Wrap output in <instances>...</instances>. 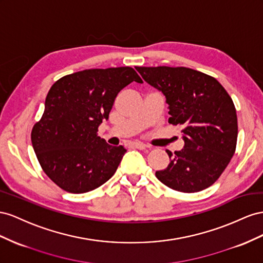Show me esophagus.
<instances>
[{"label": "esophagus", "instance_id": "1", "mask_svg": "<svg viewBox=\"0 0 263 263\" xmlns=\"http://www.w3.org/2000/svg\"><path fill=\"white\" fill-rule=\"evenodd\" d=\"M132 146L133 147H136V148H138V149H145L147 146H146V144H144V143H142V142H139V141H137V142H133L132 143Z\"/></svg>", "mask_w": 263, "mask_h": 263}]
</instances>
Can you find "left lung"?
<instances>
[{
  "label": "left lung",
  "mask_w": 263,
  "mask_h": 263,
  "mask_svg": "<svg viewBox=\"0 0 263 263\" xmlns=\"http://www.w3.org/2000/svg\"><path fill=\"white\" fill-rule=\"evenodd\" d=\"M148 85L163 92L168 122L182 125L184 147L170 156L155 176L172 190L196 193L219 178L236 151L235 104L219 81L186 67H136Z\"/></svg>",
  "instance_id": "8db88e82"
}]
</instances>
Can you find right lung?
Returning a JSON list of instances; mask_svg holds the SVG:
<instances>
[{"instance_id": "right-lung-1", "label": "right lung", "mask_w": 263, "mask_h": 263, "mask_svg": "<svg viewBox=\"0 0 263 263\" xmlns=\"http://www.w3.org/2000/svg\"><path fill=\"white\" fill-rule=\"evenodd\" d=\"M133 81L143 82L131 67L86 69L49 89L31 139L43 171L62 190L87 193L116 173L126 149L109 145L97 132L118 93Z\"/></svg>"}]
</instances>
